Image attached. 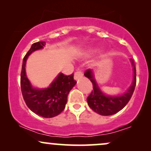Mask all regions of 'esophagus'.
Masks as SVG:
<instances>
[{"instance_id":"esophagus-1","label":"esophagus","mask_w":151,"mask_h":151,"mask_svg":"<svg viewBox=\"0 0 151 151\" xmlns=\"http://www.w3.org/2000/svg\"><path fill=\"white\" fill-rule=\"evenodd\" d=\"M83 77V72L81 70H77V72L74 73V79H76V80H77V79H80Z\"/></svg>"}]
</instances>
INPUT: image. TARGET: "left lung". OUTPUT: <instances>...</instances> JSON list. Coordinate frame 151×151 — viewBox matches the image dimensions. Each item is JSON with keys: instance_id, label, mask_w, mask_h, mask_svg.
<instances>
[{"instance_id": "1", "label": "left lung", "mask_w": 151, "mask_h": 151, "mask_svg": "<svg viewBox=\"0 0 151 151\" xmlns=\"http://www.w3.org/2000/svg\"><path fill=\"white\" fill-rule=\"evenodd\" d=\"M133 65V80L132 85L129 88L127 92L120 96H106L101 91L97 84L93 79L91 70H86L84 75L89 78L93 84V90L87 97V103L89 106L93 111L102 116H110L117 113L124 109L128 102L131 99L136 84V70L134 65V61L131 59Z\"/></svg>"}]
</instances>
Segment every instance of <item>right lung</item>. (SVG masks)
Returning a JSON list of instances; mask_svg holds the SVG:
<instances>
[{"mask_svg":"<svg viewBox=\"0 0 151 151\" xmlns=\"http://www.w3.org/2000/svg\"><path fill=\"white\" fill-rule=\"evenodd\" d=\"M46 45L45 41L35 42L26 53L22 61L20 74V86L24 101L29 109L38 116L44 118L55 117L65 108L67 96L77 81L74 74L70 75L60 73L47 89H37L31 86L25 74V62L32 52L42 49Z\"/></svg>","mask_w":151,"mask_h":151,"instance_id":"add662e5","label":"right lung"}]
</instances>
